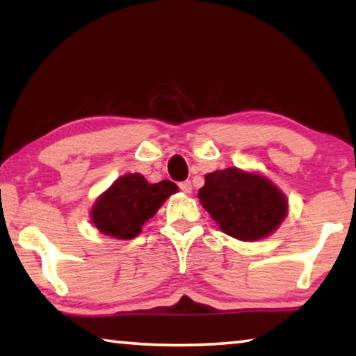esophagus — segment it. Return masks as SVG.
<instances>
[{
    "label": "esophagus",
    "instance_id": "1",
    "mask_svg": "<svg viewBox=\"0 0 356 356\" xmlns=\"http://www.w3.org/2000/svg\"><path fill=\"white\" fill-rule=\"evenodd\" d=\"M179 188L184 193H191V182L190 180H184V182L179 184Z\"/></svg>",
    "mask_w": 356,
    "mask_h": 356
}]
</instances>
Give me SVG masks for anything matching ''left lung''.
I'll use <instances>...</instances> for the list:
<instances>
[{
	"mask_svg": "<svg viewBox=\"0 0 356 356\" xmlns=\"http://www.w3.org/2000/svg\"><path fill=\"white\" fill-rule=\"evenodd\" d=\"M197 197L222 232L243 242L268 237L287 215V200L278 186L238 168L207 174Z\"/></svg>",
	"mask_w": 356,
	"mask_h": 356,
	"instance_id": "left-lung-1",
	"label": "left lung"
}]
</instances>
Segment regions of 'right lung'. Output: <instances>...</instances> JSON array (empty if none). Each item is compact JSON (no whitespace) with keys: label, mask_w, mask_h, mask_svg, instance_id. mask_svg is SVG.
Wrapping results in <instances>:
<instances>
[{"label":"right lung","mask_w":356,"mask_h":356,"mask_svg":"<svg viewBox=\"0 0 356 356\" xmlns=\"http://www.w3.org/2000/svg\"><path fill=\"white\" fill-rule=\"evenodd\" d=\"M176 191L177 185L171 180L149 184L141 174H125L99 196L91 210V221L105 236L130 240Z\"/></svg>","instance_id":"add662e5"}]
</instances>
